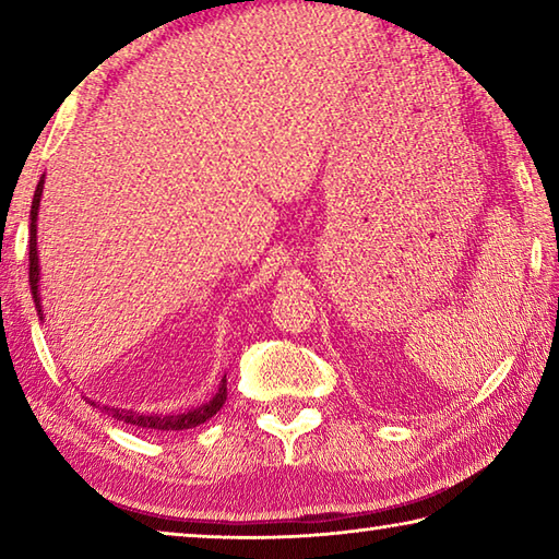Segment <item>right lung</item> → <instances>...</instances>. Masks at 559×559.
Here are the masks:
<instances>
[{
  "label": "right lung",
  "instance_id": "add662e5",
  "mask_svg": "<svg viewBox=\"0 0 559 559\" xmlns=\"http://www.w3.org/2000/svg\"><path fill=\"white\" fill-rule=\"evenodd\" d=\"M41 192H44V179L36 185L34 202H32V226H29V286H32V296L39 316H41V298H39V257H36V216H39ZM86 402L91 406H98L100 412H106L108 416H112V419L130 424V427H140L147 431H185V429L200 427V424L212 419V416L222 409L226 402V380H222L219 392H216L210 402L185 414H138V412H126V409H112V406H103L91 400Z\"/></svg>",
  "mask_w": 559,
  "mask_h": 559
}]
</instances>
